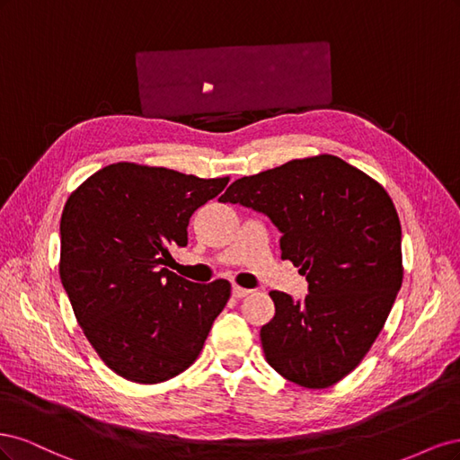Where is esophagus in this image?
Returning a JSON list of instances; mask_svg holds the SVG:
<instances>
[{
	"instance_id": "esophagus-1",
	"label": "esophagus",
	"mask_w": 460,
	"mask_h": 460,
	"mask_svg": "<svg viewBox=\"0 0 460 460\" xmlns=\"http://www.w3.org/2000/svg\"><path fill=\"white\" fill-rule=\"evenodd\" d=\"M252 294V289H247V288H240V286H234L232 288V296L235 297V299H242V297H245V296H249Z\"/></svg>"
}]
</instances>
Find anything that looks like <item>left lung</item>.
I'll use <instances>...</instances> for the list:
<instances>
[{
  "mask_svg": "<svg viewBox=\"0 0 460 460\" xmlns=\"http://www.w3.org/2000/svg\"><path fill=\"white\" fill-rule=\"evenodd\" d=\"M218 201L267 215L282 232V259L309 282L303 301L270 291L276 313L261 328L267 363L309 389L345 378L402 282L401 222L387 191L343 159L316 155L235 180Z\"/></svg>",
  "mask_w": 460,
  "mask_h": 460,
  "instance_id": "8db88e82",
  "label": "left lung"
}]
</instances>
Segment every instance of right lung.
<instances>
[{
    "mask_svg": "<svg viewBox=\"0 0 460 460\" xmlns=\"http://www.w3.org/2000/svg\"><path fill=\"white\" fill-rule=\"evenodd\" d=\"M228 180L115 163L66 199L61 282L86 340L122 378L159 384L184 372L228 303V280L196 284L163 267Z\"/></svg>",
    "mask_w": 460,
    "mask_h": 460,
    "instance_id": "right-lung-1",
    "label": "right lung"
}]
</instances>
